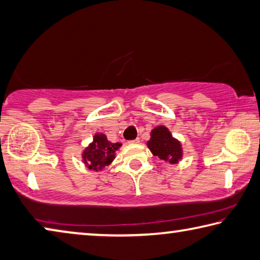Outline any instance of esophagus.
I'll return each instance as SVG.
<instances>
[{"instance_id":"obj_1","label":"esophagus","mask_w":260,"mask_h":260,"mask_svg":"<svg viewBox=\"0 0 260 260\" xmlns=\"http://www.w3.org/2000/svg\"><path fill=\"white\" fill-rule=\"evenodd\" d=\"M140 142L139 138H136V139H133V140H129V144H138Z\"/></svg>"}]
</instances>
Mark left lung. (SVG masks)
<instances>
[{
	"instance_id": "8db88e82",
	"label": "left lung",
	"mask_w": 260,
	"mask_h": 260,
	"mask_svg": "<svg viewBox=\"0 0 260 260\" xmlns=\"http://www.w3.org/2000/svg\"><path fill=\"white\" fill-rule=\"evenodd\" d=\"M153 155L159 156L161 160L176 164L182 158V148L180 142L174 139L166 126H156L152 130L151 139L147 142Z\"/></svg>"
}]
</instances>
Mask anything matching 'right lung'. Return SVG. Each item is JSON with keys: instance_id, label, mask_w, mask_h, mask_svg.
Here are the masks:
<instances>
[{"instance_id": "add662e5", "label": "right lung", "mask_w": 260, "mask_h": 260, "mask_svg": "<svg viewBox=\"0 0 260 260\" xmlns=\"http://www.w3.org/2000/svg\"><path fill=\"white\" fill-rule=\"evenodd\" d=\"M120 143H110L104 134H96L93 143L83 153L84 162L90 169L101 170L115 158V152L121 147Z\"/></svg>"}]
</instances>
